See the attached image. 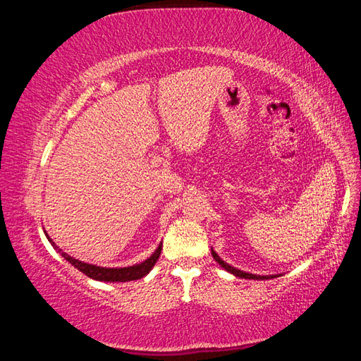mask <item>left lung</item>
I'll list each match as a JSON object with an SVG mask.
<instances>
[{
	"instance_id": "obj_1",
	"label": "left lung",
	"mask_w": 361,
	"mask_h": 361,
	"mask_svg": "<svg viewBox=\"0 0 361 361\" xmlns=\"http://www.w3.org/2000/svg\"><path fill=\"white\" fill-rule=\"evenodd\" d=\"M212 255H213V258H215V261L218 262L219 266H221L223 269H226V271H228V272L234 274L235 277H240V279H253V280H267V279H272V277H274V276H255V274H248V272L240 271V269L232 267V266L228 264V262H224L221 258H219V256H218L215 252H213V248H212Z\"/></svg>"
}]
</instances>
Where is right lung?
I'll return each mask as SVG.
<instances>
[{
    "label": "right lung",
    "mask_w": 361,
    "mask_h": 361,
    "mask_svg": "<svg viewBox=\"0 0 361 361\" xmlns=\"http://www.w3.org/2000/svg\"><path fill=\"white\" fill-rule=\"evenodd\" d=\"M47 235V234H46ZM49 239V235H47ZM49 242L52 243L54 248H57L56 243H54L51 239ZM60 253H62L63 258L70 262V264L75 266L78 271H81L85 276L94 279V280H100V282H130V280H138L145 277L146 274H149V271L159 259V256H161L162 252V243L156 248V252L152 253L148 259L140 262V264L135 266H129V267H100V266H95V264H87V262H82L79 259H75L73 256L63 253L62 250H59Z\"/></svg>",
    "instance_id": "obj_1"
}]
</instances>
